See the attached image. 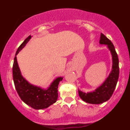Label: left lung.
<instances>
[{"label":"left lung","mask_w":130,"mask_h":130,"mask_svg":"<svg viewBox=\"0 0 130 130\" xmlns=\"http://www.w3.org/2000/svg\"><path fill=\"white\" fill-rule=\"evenodd\" d=\"M100 44L107 45L112 55V71L105 82L92 92L85 93L79 90V95L84 102L92 104H100L109 100L113 94L119 77V58L115 47L110 40L102 33L100 40Z\"/></svg>","instance_id":"8db88e82"}]
</instances>
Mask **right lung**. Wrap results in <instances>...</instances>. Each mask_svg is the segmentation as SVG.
<instances>
[{"instance_id":"obj_1","label":"right lung","mask_w":130,"mask_h":130,"mask_svg":"<svg viewBox=\"0 0 130 130\" xmlns=\"http://www.w3.org/2000/svg\"><path fill=\"white\" fill-rule=\"evenodd\" d=\"M31 37V36H29L26 38L16 51L12 68L13 82L17 92L25 104L35 109H42L48 107L57 100L58 86L62 80V77L57 78L47 90L28 83V81L23 77L18 66L16 55L25 46Z\"/></svg>"}]
</instances>
